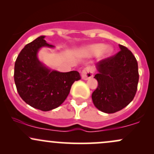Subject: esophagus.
<instances>
[{
    "instance_id": "esophagus-1",
    "label": "esophagus",
    "mask_w": 154,
    "mask_h": 154,
    "mask_svg": "<svg viewBox=\"0 0 154 154\" xmlns=\"http://www.w3.org/2000/svg\"><path fill=\"white\" fill-rule=\"evenodd\" d=\"M93 75H94V71H93L92 68H91V67L88 66L86 67L83 69V70L82 71V72H81V77H82V79H83V80H88V79L91 78V77H93Z\"/></svg>"
}]
</instances>
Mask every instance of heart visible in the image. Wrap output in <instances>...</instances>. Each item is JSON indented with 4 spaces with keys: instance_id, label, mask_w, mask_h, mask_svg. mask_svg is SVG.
<instances>
[{
    "instance_id": "1",
    "label": "heart",
    "mask_w": 154,
    "mask_h": 154,
    "mask_svg": "<svg viewBox=\"0 0 154 154\" xmlns=\"http://www.w3.org/2000/svg\"><path fill=\"white\" fill-rule=\"evenodd\" d=\"M114 49L109 45L103 44H91L87 45L79 50V55L82 57H91L98 55L102 58H107L112 54Z\"/></svg>"
}]
</instances>
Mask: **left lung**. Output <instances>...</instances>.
I'll return each instance as SVG.
<instances>
[{"mask_svg": "<svg viewBox=\"0 0 154 154\" xmlns=\"http://www.w3.org/2000/svg\"><path fill=\"white\" fill-rule=\"evenodd\" d=\"M114 56L96 64L94 78L98 87L92 94L95 107L105 113H114L128 105L134 99L139 81L138 65L132 52L119 45Z\"/></svg>", "mask_w": 154, "mask_h": 154, "instance_id": "obj_1", "label": "left lung"}]
</instances>
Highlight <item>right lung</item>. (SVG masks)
Listing matches in <instances>:
<instances>
[{
	"label": "right lung",
	"mask_w": 154,
	"mask_h": 154,
	"mask_svg": "<svg viewBox=\"0 0 154 154\" xmlns=\"http://www.w3.org/2000/svg\"><path fill=\"white\" fill-rule=\"evenodd\" d=\"M41 36L25 45L14 64V82L18 94L32 107L42 111L55 109L66 100L71 87L80 80L77 71L60 72L51 70L38 60L42 47L53 48Z\"/></svg>",
	"instance_id": "1"
}]
</instances>
